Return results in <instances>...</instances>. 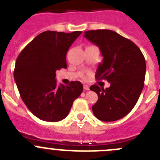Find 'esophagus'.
Listing matches in <instances>:
<instances>
[{
  "instance_id": "34e87169",
  "label": "esophagus",
  "mask_w": 160,
  "mask_h": 160,
  "mask_svg": "<svg viewBox=\"0 0 160 160\" xmlns=\"http://www.w3.org/2000/svg\"><path fill=\"white\" fill-rule=\"evenodd\" d=\"M83 89H84V90H86V91H88L89 89H90V87H89L88 85L84 84V85H83Z\"/></svg>"
}]
</instances>
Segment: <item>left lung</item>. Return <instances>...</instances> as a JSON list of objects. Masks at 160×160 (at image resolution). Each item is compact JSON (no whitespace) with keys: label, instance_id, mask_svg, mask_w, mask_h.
<instances>
[{"label":"left lung","instance_id":"left-lung-1","mask_svg":"<svg viewBox=\"0 0 160 160\" xmlns=\"http://www.w3.org/2000/svg\"><path fill=\"white\" fill-rule=\"evenodd\" d=\"M84 37L98 46L103 56L95 78L110 83L106 89L97 84L90 87L98 97L92 107L93 114L102 122L122 118L132 110L144 88V55L135 43L114 31H88Z\"/></svg>","mask_w":160,"mask_h":160}]
</instances>
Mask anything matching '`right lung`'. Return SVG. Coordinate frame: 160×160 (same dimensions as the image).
I'll use <instances>...</instances> for the list:
<instances>
[{
    "instance_id": "obj_1",
    "label": "right lung",
    "mask_w": 160,
    "mask_h": 160,
    "mask_svg": "<svg viewBox=\"0 0 160 160\" xmlns=\"http://www.w3.org/2000/svg\"><path fill=\"white\" fill-rule=\"evenodd\" d=\"M82 31H46L37 35L18 56L14 79L22 100L30 111L46 122L67 117L83 92L80 81L58 86L56 71L66 68V53Z\"/></svg>"
}]
</instances>
